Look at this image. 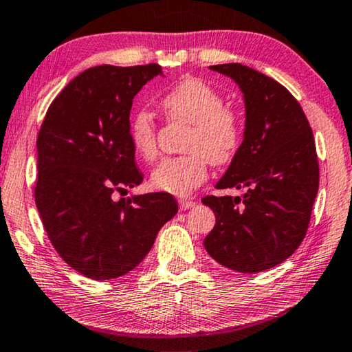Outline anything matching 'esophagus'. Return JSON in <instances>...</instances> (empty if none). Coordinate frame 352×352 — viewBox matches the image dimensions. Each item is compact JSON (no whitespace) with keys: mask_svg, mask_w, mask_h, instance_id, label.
I'll use <instances>...</instances> for the list:
<instances>
[{"mask_svg":"<svg viewBox=\"0 0 352 352\" xmlns=\"http://www.w3.org/2000/svg\"><path fill=\"white\" fill-rule=\"evenodd\" d=\"M178 205H180V210H191L197 205V202H194V200H189V199H180Z\"/></svg>","mask_w":352,"mask_h":352,"instance_id":"esophagus-1","label":"esophagus"}]
</instances>
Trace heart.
Masks as SVG:
<instances>
[{
	"label": "heart",
	"mask_w": 352,
	"mask_h": 352,
	"mask_svg": "<svg viewBox=\"0 0 352 352\" xmlns=\"http://www.w3.org/2000/svg\"><path fill=\"white\" fill-rule=\"evenodd\" d=\"M170 120L191 125L183 156L166 158L155 167L150 183L160 191L188 196L208 177V166L226 164L243 141V122L236 111L226 108V100L216 89L197 78L178 82L160 100ZM130 141L146 161L158 155V135L153 114L138 109L130 119Z\"/></svg>",
	"instance_id": "1"
}]
</instances>
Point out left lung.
<instances>
[{"mask_svg":"<svg viewBox=\"0 0 352 352\" xmlns=\"http://www.w3.org/2000/svg\"><path fill=\"white\" fill-rule=\"evenodd\" d=\"M210 69L230 76L246 104L244 139L216 188L246 192L202 199L216 216L204 246L217 263L252 274L285 261L302 243L320 185L315 139L280 82L241 64Z\"/></svg>","mask_w":352,"mask_h":352,"instance_id":"obj_1","label":"left lung"}]
</instances>
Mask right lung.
I'll use <instances>...</instances> for the list:
<instances>
[{
  "instance_id": "1",
  "label": "right lung",
  "mask_w": 352,
  "mask_h": 352,
  "mask_svg": "<svg viewBox=\"0 0 352 352\" xmlns=\"http://www.w3.org/2000/svg\"><path fill=\"white\" fill-rule=\"evenodd\" d=\"M158 64L91 67L56 97L37 135L36 205L56 252L94 280L126 274L178 211L169 192L114 199L141 185L130 141L133 98Z\"/></svg>"
}]
</instances>
